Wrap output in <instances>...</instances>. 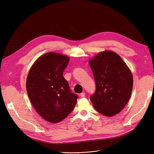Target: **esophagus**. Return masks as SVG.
Listing matches in <instances>:
<instances>
[{"label":"esophagus","mask_w":154,"mask_h":154,"mask_svg":"<svg viewBox=\"0 0 154 154\" xmlns=\"http://www.w3.org/2000/svg\"><path fill=\"white\" fill-rule=\"evenodd\" d=\"M80 96H81V97H85V94L84 92H82V93L81 94V95H80Z\"/></svg>","instance_id":"obj_1"}]
</instances>
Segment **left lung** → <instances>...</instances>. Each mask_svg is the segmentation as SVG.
I'll list each match as a JSON object with an SVG mask.
<instances>
[{
  "label": "left lung",
  "mask_w": 154,
  "mask_h": 154,
  "mask_svg": "<svg viewBox=\"0 0 154 154\" xmlns=\"http://www.w3.org/2000/svg\"><path fill=\"white\" fill-rule=\"evenodd\" d=\"M89 64L96 85L90 97L101 115L112 117L121 111L128 102L133 89L131 70L116 53L105 50L91 59Z\"/></svg>",
  "instance_id": "obj_1"
}]
</instances>
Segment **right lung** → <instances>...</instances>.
<instances>
[{"label":"right lung","mask_w":154,"mask_h":154,"mask_svg":"<svg viewBox=\"0 0 154 154\" xmlns=\"http://www.w3.org/2000/svg\"><path fill=\"white\" fill-rule=\"evenodd\" d=\"M68 56L49 52L32 64L26 79V91L32 105L46 122L57 123L74 108L78 96L71 92L63 76Z\"/></svg>","instance_id":"add662e5"}]
</instances>
